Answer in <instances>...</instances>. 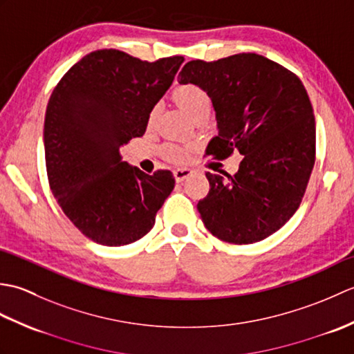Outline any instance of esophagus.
Segmentation results:
<instances>
[{"label": "esophagus", "mask_w": 354, "mask_h": 354, "mask_svg": "<svg viewBox=\"0 0 354 354\" xmlns=\"http://www.w3.org/2000/svg\"><path fill=\"white\" fill-rule=\"evenodd\" d=\"M173 175H175L176 183H183L184 179H187V178H189V176L192 175V170H190V169H185V167L176 169L175 171H173Z\"/></svg>", "instance_id": "1"}]
</instances>
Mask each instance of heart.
Here are the masks:
<instances>
[{
  "label": "heart",
  "mask_w": 354,
  "mask_h": 354,
  "mask_svg": "<svg viewBox=\"0 0 354 354\" xmlns=\"http://www.w3.org/2000/svg\"><path fill=\"white\" fill-rule=\"evenodd\" d=\"M171 99L175 102L179 108H181L187 115L194 118L205 111H209L212 106V100H209V95L204 88L196 85V84H183L173 89ZM158 112H160V106L155 104V106L149 111L147 115V124L152 126L158 117ZM187 155H189V147L185 146H176L170 145L165 147V156L171 161L176 162H184L187 160Z\"/></svg>",
  "instance_id": "obj_1"
}]
</instances>
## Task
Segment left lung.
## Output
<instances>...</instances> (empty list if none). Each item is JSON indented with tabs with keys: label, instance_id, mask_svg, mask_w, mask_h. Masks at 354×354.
Masks as SVG:
<instances>
[{
	"label": "left lung",
	"instance_id": "8db88e82",
	"mask_svg": "<svg viewBox=\"0 0 354 354\" xmlns=\"http://www.w3.org/2000/svg\"><path fill=\"white\" fill-rule=\"evenodd\" d=\"M178 79L212 99L219 133L205 155H243L236 175L205 173L209 192L198 204L205 228L234 245L274 234L301 204L315 164L313 108L301 80L255 53L190 61Z\"/></svg>",
	"mask_w": 354,
	"mask_h": 354
}]
</instances>
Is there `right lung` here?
<instances>
[{"mask_svg":"<svg viewBox=\"0 0 354 354\" xmlns=\"http://www.w3.org/2000/svg\"><path fill=\"white\" fill-rule=\"evenodd\" d=\"M183 62V56L147 62L120 50H97L53 89L44 123L50 189L95 243L123 246L146 236L175 187L170 170L146 175L122 161L120 147L145 135L149 111Z\"/></svg>","mask_w":354,"mask_h":354,"instance_id":"obj_1","label":"right lung"}]
</instances>
